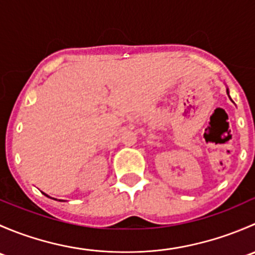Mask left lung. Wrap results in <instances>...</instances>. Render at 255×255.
Returning a JSON list of instances; mask_svg holds the SVG:
<instances>
[{"label":"left lung","instance_id":"1","mask_svg":"<svg viewBox=\"0 0 255 255\" xmlns=\"http://www.w3.org/2000/svg\"><path fill=\"white\" fill-rule=\"evenodd\" d=\"M227 95H228V97H230V91H228V89H227ZM231 99V97H230ZM231 101H232V99H231Z\"/></svg>","mask_w":255,"mask_h":255}]
</instances>
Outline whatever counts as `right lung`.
Here are the masks:
<instances>
[{"label":"right lung","instance_id":"1","mask_svg":"<svg viewBox=\"0 0 255 255\" xmlns=\"http://www.w3.org/2000/svg\"><path fill=\"white\" fill-rule=\"evenodd\" d=\"M45 195V196H48V195L47 194H44ZM49 197V196H48ZM54 200H56V199H54ZM59 201H63V200H59Z\"/></svg>","mask_w":255,"mask_h":255}]
</instances>
